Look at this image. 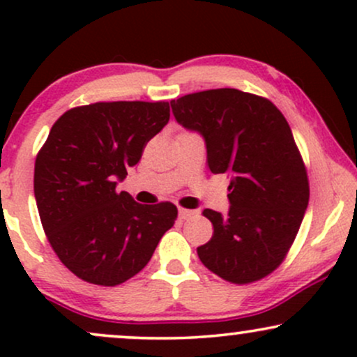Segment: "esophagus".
Returning <instances> with one entry per match:
<instances>
[{
  "mask_svg": "<svg viewBox=\"0 0 357 357\" xmlns=\"http://www.w3.org/2000/svg\"><path fill=\"white\" fill-rule=\"evenodd\" d=\"M178 215H179V220H188V218H191L192 215H195V211L186 210V208H179Z\"/></svg>",
  "mask_w": 357,
  "mask_h": 357,
  "instance_id": "1",
  "label": "esophagus"
}]
</instances>
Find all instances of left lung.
<instances>
[{
  "mask_svg": "<svg viewBox=\"0 0 357 357\" xmlns=\"http://www.w3.org/2000/svg\"><path fill=\"white\" fill-rule=\"evenodd\" d=\"M176 121L204 137L208 166L231 176L228 215L204 210L213 236L198 257L231 284L270 275L296 240L309 178L284 114L265 97L213 89L171 100Z\"/></svg>",
  "mask_w": 357,
  "mask_h": 357,
  "instance_id": "8db88e82",
  "label": "left lung"
}]
</instances>
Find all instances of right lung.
<instances>
[{"label": "right lung", "mask_w": 357, "mask_h": 357, "mask_svg": "<svg viewBox=\"0 0 357 357\" xmlns=\"http://www.w3.org/2000/svg\"><path fill=\"white\" fill-rule=\"evenodd\" d=\"M167 121L165 100H119L73 107L52 126L36 154L35 199L53 252L82 280L124 284L174 225L173 203L139 204L116 190Z\"/></svg>", "instance_id": "obj_1"}]
</instances>
